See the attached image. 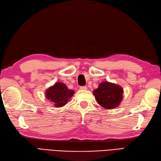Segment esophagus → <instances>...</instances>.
I'll return each instance as SVG.
<instances>
[{"label": "esophagus", "instance_id": "obj_1", "mask_svg": "<svg viewBox=\"0 0 161 161\" xmlns=\"http://www.w3.org/2000/svg\"><path fill=\"white\" fill-rule=\"evenodd\" d=\"M80 89L81 90H86L87 87L86 86H80Z\"/></svg>", "mask_w": 161, "mask_h": 161}]
</instances>
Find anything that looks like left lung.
Returning a JSON list of instances; mask_svg holds the SVG:
<instances>
[{
    "instance_id": "1",
    "label": "left lung",
    "mask_w": 161,
    "mask_h": 161,
    "mask_svg": "<svg viewBox=\"0 0 161 161\" xmlns=\"http://www.w3.org/2000/svg\"><path fill=\"white\" fill-rule=\"evenodd\" d=\"M124 90L118 85L109 82H103L98 88L93 91L97 102L105 109L117 108L123 99Z\"/></svg>"
}]
</instances>
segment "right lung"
I'll list each match as a JSON object with an SVG mask.
<instances>
[{"label": "right lung", "mask_w": 161, "mask_h": 161, "mask_svg": "<svg viewBox=\"0 0 161 161\" xmlns=\"http://www.w3.org/2000/svg\"><path fill=\"white\" fill-rule=\"evenodd\" d=\"M74 93L75 91L68 89L65 84L56 82L46 90V97L56 108H61L67 103Z\"/></svg>", "instance_id": "obj_1"}]
</instances>
